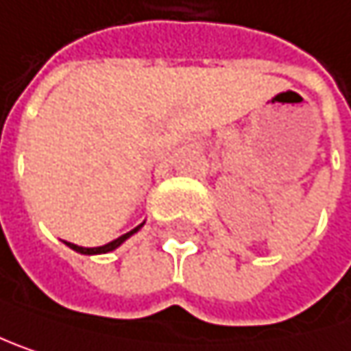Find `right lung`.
Here are the masks:
<instances>
[{
    "label": "right lung",
    "instance_id": "right-lung-1",
    "mask_svg": "<svg viewBox=\"0 0 351 351\" xmlns=\"http://www.w3.org/2000/svg\"><path fill=\"white\" fill-rule=\"evenodd\" d=\"M143 225H145V223H141V225H138V227H134L132 231L124 233L122 237H118V239H114V241H110V243H106V245H101V247H80V245H75V243H67V241H65V243H67V245H69V247H71L73 252H77V254H84V256L108 254V252H114L116 247H120V245H122V243H124V241H126V239H128L130 235H134V233H136V231H138V229H141Z\"/></svg>",
    "mask_w": 351,
    "mask_h": 351
}]
</instances>
